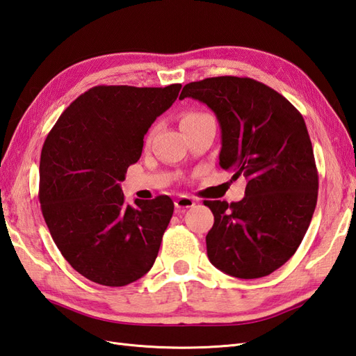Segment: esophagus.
I'll use <instances>...</instances> for the list:
<instances>
[{
	"mask_svg": "<svg viewBox=\"0 0 356 356\" xmlns=\"http://www.w3.org/2000/svg\"><path fill=\"white\" fill-rule=\"evenodd\" d=\"M195 199H192L190 196H179L178 199H175V208L177 210H186V208H192L195 207Z\"/></svg>",
	"mask_w": 356,
	"mask_h": 356,
	"instance_id": "34e87169",
	"label": "esophagus"
}]
</instances>
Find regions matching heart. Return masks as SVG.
Here are the masks:
<instances>
[{
	"instance_id": "heart-1",
	"label": "heart",
	"mask_w": 356,
	"mask_h": 356,
	"mask_svg": "<svg viewBox=\"0 0 356 356\" xmlns=\"http://www.w3.org/2000/svg\"><path fill=\"white\" fill-rule=\"evenodd\" d=\"M202 115H204V113H186V115L183 116V119H181V124L188 122V120H193V119L202 116Z\"/></svg>"
}]
</instances>
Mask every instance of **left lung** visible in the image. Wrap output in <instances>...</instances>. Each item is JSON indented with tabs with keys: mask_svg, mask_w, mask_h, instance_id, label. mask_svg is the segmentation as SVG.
<instances>
[{
	"mask_svg": "<svg viewBox=\"0 0 356 356\" xmlns=\"http://www.w3.org/2000/svg\"><path fill=\"white\" fill-rule=\"evenodd\" d=\"M207 104L219 120V164L248 179L238 202L205 201L214 214L207 255L240 280L270 275L296 252L317 204L313 145L300 113L252 78L213 76L184 86L179 99Z\"/></svg>",
	"mask_w": 356,
	"mask_h": 356,
	"instance_id": "left-lung-1",
	"label": "left lung"
}]
</instances>
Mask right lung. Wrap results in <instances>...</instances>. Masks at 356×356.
Wrapping results in <instances>:
<instances>
[{
  "instance_id": "1",
  "label": "right lung",
  "mask_w": 356,
  "mask_h": 356,
  "mask_svg": "<svg viewBox=\"0 0 356 356\" xmlns=\"http://www.w3.org/2000/svg\"><path fill=\"white\" fill-rule=\"evenodd\" d=\"M179 89L97 86L80 95L47 136L39 168L42 214L56 246L84 278L124 287L151 270L173 202L157 196L129 205L120 181Z\"/></svg>"
}]
</instances>
